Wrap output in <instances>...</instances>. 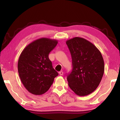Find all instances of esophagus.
I'll return each mask as SVG.
<instances>
[{"mask_svg":"<svg viewBox=\"0 0 120 120\" xmlns=\"http://www.w3.org/2000/svg\"><path fill=\"white\" fill-rule=\"evenodd\" d=\"M59 75L60 76H62V75H64V72H63L62 71H61L59 72Z\"/></svg>","mask_w":120,"mask_h":120,"instance_id":"esophagus-1","label":"esophagus"}]
</instances>
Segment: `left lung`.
<instances>
[{"mask_svg": "<svg viewBox=\"0 0 120 120\" xmlns=\"http://www.w3.org/2000/svg\"><path fill=\"white\" fill-rule=\"evenodd\" d=\"M72 58V71L67 76L68 85L76 95L90 94L98 86L104 72L102 55L94 44L84 38L66 41Z\"/></svg>", "mask_w": 120, "mask_h": 120, "instance_id": "obj_1", "label": "left lung"}]
</instances>
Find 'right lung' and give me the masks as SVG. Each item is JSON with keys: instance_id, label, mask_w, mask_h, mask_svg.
<instances>
[{"instance_id": "right-lung-1", "label": "right lung", "mask_w": 120, "mask_h": 120, "mask_svg": "<svg viewBox=\"0 0 120 120\" xmlns=\"http://www.w3.org/2000/svg\"><path fill=\"white\" fill-rule=\"evenodd\" d=\"M58 42L46 38H38L22 52L18 61V71L24 86L31 94L40 95L47 92L58 75L49 58V54Z\"/></svg>"}]
</instances>
